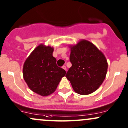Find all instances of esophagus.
<instances>
[{
	"label": "esophagus",
	"mask_w": 128,
	"mask_h": 128,
	"mask_svg": "<svg viewBox=\"0 0 128 128\" xmlns=\"http://www.w3.org/2000/svg\"><path fill=\"white\" fill-rule=\"evenodd\" d=\"M62 68H63V69H64V70H65L66 71V67L65 66H62Z\"/></svg>",
	"instance_id": "1"
}]
</instances>
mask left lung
<instances>
[{"label":"left lung","instance_id":"obj_1","mask_svg":"<svg viewBox=\"0 0 128 128\" xmlns=\"http://www.w3.org/2000/svg\"><path fill=\"white\" fill-rule=\"evenodd\" d=\"M70 60L72 66L66 78L78 94L86 95L97 90L102 84L108 64L101 50L86 40L71 45Z\"/></svg>","mask_w":128,"mask_h":128}]
</instances>
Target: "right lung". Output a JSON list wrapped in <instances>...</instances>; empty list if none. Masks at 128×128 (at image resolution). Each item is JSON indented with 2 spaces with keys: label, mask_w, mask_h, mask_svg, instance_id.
<instances>
[{
  "label": "right lung",
  "mask_w": 128,
  "mask_h": 128,
  "mask_svg": "<svg viewBox=\"0 0 128 128\" xmlns=\"http://www.w3.org/2000/svg\"><path fill=\"white\" fill-rule=\"evenodd\" d=\"M54 48L41 44L32 52L23 66V77L29 88L46 96L56 91L66 71L56 64Z\"/></svg>",
  "instance_id": "1"
}]
</instances>
